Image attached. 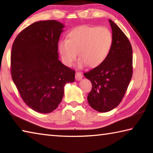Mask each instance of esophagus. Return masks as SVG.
Masks as SVG:
<instances>
[{"instance_id": "obj_1", "label": "esophagus", "mask_w": 153, "mask_h": 153, "mask_svg": "<svg viewBox=\"0 0 153 153\" xmlns=\"http://www.w3.org/2000/svg\"><path fill=\"white\" fill-rule=\"evenodd\" d=\"M83 77V75L82 74V72L79 71H77L76 74V79L77 80V81H79L81 80Z\"/></svg>"}]
</instances>
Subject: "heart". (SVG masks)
<instances>
[{
    "label": "heart",
    "mask_w": 153,
    "mask_h": 153,
    "mask_svg": "<svg viewBox=\"0 0 153 153\" xmlns=\"http://www.w3.org/2000/svg\"><path fill=\"white\" fill-rule=\"evenodd\" d=\"M112 33L107 27L82 25L71 30L67 40L59 43V51L64 63L71 66L77 55L80 67L99 66L109 55L113 46Z\"/></svg>",
    "instance_id": "heart-1"
}]
</instances>
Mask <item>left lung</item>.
Segmentation results:
<instances>
[{"instance_id": "left-lung-1", "label": "left lung", "mask_w": 153, "mask_h": 153, "mask_svg": "<svg viewBox=\"0 0 153 153\" xmlns=\"http://www.w3.org/2000/svg\"><path fill=\"white\" fill-rule=\"evenodd\" d=\"M113 46L107 59L84 73L92 83L87 99L90 107L98 112H108L122 100L133 74L132 48L125 33L109 19Z\"/></svg>"}]
</instances>
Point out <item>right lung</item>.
<instances>
[{
  "label": "right lung",
  "mask_w": 153,
  "mask_h": 153,
  "mask_svg": "<svg viewBox=\"0 0 153 153\" xmlns=\"http://www.w3.org/2000/svg\"><path fill=\"white\" fill-rule=\"evenodd\" d=\"M63 27L55 20L35 22L17 36L12 46V79L25 104L40 113L56 109L65 85L75 80L76 71L59 60Z\"/></svg>",
  "instance_id": "right-lung-1"
}]
</instances>
